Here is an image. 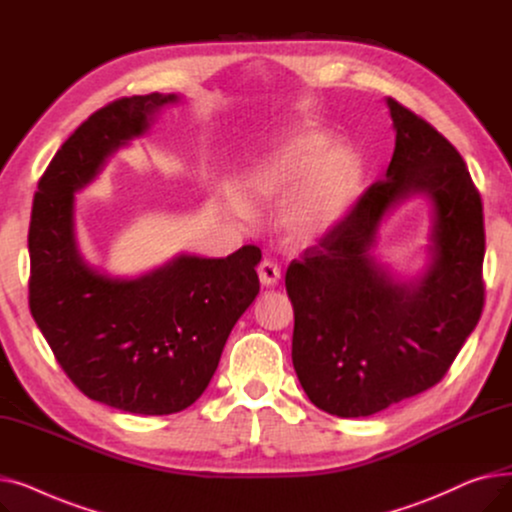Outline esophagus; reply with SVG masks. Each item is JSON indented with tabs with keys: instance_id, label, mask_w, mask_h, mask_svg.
I'll list each match as a JSON object with an SVG mask.
<instances>
[{
	"instance_id": "esophagus-1",
	"label": "esophagus",
	"mask_w": 512,
	"mask_h": 512,
	"mask_svg": "<svg viewBox=\"0 0 512 512\" xmlns=\"http://www.w3.org/2000/svg\"><path fill=\"white\" fill-rule=\"evenodd\" d=\"M257 274L263 286H274L280 280V267L272 259H263L257 267Z\"/></svg>"
}]
</instances>
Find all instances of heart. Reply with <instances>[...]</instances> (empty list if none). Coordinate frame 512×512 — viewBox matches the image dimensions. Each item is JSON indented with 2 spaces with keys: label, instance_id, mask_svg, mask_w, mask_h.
Instances as JSON below:
<instances>
[{
  "label": "heart",
  "instance_id": "1",
  "mask_svg": "<svg viewBox=\"0 0 512 512\" xmlns=\"http://www.w3.org/2000/svg\"><path fill=\"white\" fill-rule=\"evenodd\" d=\"M303 182L282 213L286 232L297 240H315L332 232L351 209L361 168L353 155L336 149L330 134L315 128L282 132L267 155L236 182L245 203H270Z\"/></svg>",
  "mask_w": 512,
  "mask_h": 512
}]
</instances>
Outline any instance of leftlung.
Listing matches in <instances>:
<instances>
[{
  "mask_svg": "<svg viewBox=\"0 0 512 512\" xmlns=\"http://www.w3.org/2000/svg\"><path fill=\"white\" fill-rule=\"evenodd\" d=\"M386 178L286 270L294 309L292 365L309 400L336 417H367L436 386L483 311V207L465 159L396 99ZM423 192L435 205L433 265L396 283L370 257L379 220Z\"/></svg>",
  "mask_w": 512,
  "mask_h": 512,
  "instance_id": "obj_1",
  "label": "left lung"
}]
</instances>
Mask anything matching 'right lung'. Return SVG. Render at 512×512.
<instances>
[{"instance_id": "obj_1", "label": "right lung", "mask_w": 512, "mask_h": 512, "mask_svg": "<svg viewBox=\"0 0 512 512\" xmlns=\"http://www.w3.org/2000/svg\"><path fill=\"white\" fill-rule=\"evenodd\" d=\"M176 99L132 95L91 114L41 176L29 228V305L53 355L85 396L137 415L191 407L259 294L255 245L226 259L180 255L137 280L107 278L78 251L74 193Z\"/></svg>"}]
</instances>
